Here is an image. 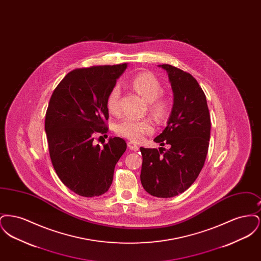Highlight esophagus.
Masks as SVG:
<instances>
[{
	"instance_id": "34e87169",
	"label": "esophagus",
	"mask_w": 261,
	"mask_h": 261,
	"mask_svg": "<svg viewBox=\"0 0 261 261\" xmlns=\"http://www.w3.org/2000/svg\"><path fill=\"white\" fill-rule=\"evenodd\" d=\"M127 146H128V148L131 149V150H138L139 149V147L137 146L135 143H133V142H128V144H127Z\"/></svg>"
}]
</instances>
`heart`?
I'll return each instance as SVG.
<instances>
[{
	"mask_svg": "<svg viewBox=\"0 0 261 261\" xmlns=\"http://www.w3.org/2000/svg\"><path fill=\"white\" fill-rule=\"evenodd\" d=\"M132 87L137 93L147 101L150 102V110L156 116L162 118L168 112V103L165 99H158L162 94V88L156 77L151 73H140L132 80ZM120 89L118 86L112 88L108 99L107 106L112 113L119 111ZM115 131L119 136L124 137L134 142H140L147 134L153 131V124L149 119H134L124 118L116 124Z\"/></svg>",
	"mask_w": 261,
	"mask_h": 261,
	"instance_id": "1",
	"label": "heart"
}]
</instances>
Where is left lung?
I'll return each instance as SVG.
<instances>
[{"instance_id":"8db88e82","label":"left lung","mask_w":261,"mask_h":261,"mask_svg":"<svg viewBox=\"0 0 261 261\" xmlns=\"http://www.w3.org/2000/svg\"><path fill=\"white\" fill-rule=\"evenodd\" d=\"M159 67L168 75L173 106L165 129L153 140L162 147L140 148L143 156L140 177L149 195L172 198L189 189L203 167L211 138V115L205 95L192 75L170 64ZM164 144L170 149H164Z\"/></svg>"}]
</instances>
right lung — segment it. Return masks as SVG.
<instances>
[{
    "label": "right lung",
    "instance_id": "1",
    "mask_svg": "<svg viewBox=\"0 0 261 261\" xmlns=\"http://www.w3.org/2000/svg\"><path fill=\"white\" fill-rule=\"evenodd\" d=\"M128 64L100 65L70 71L50 97L45 131L53 166L62 183L82 197L109 191L115 164L126 150L119 137L100 148L96 133H107V99Z\"/></svg>",
    "mask_w": 261,
    "mask_h": 261
}]
</instances>
